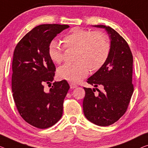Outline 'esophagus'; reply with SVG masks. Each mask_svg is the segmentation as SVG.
I'll return each instance as SVG.
<instances>
[{"label": "esophagus", "instance_id": "esophagus-1", "mask_svg": "<svg viewBox=\"0 0 148 148\" xmlns=\"http://www.w3.org/2000/svg\"><path fill=\"white\" fill-rule=\"evenodd\" d=\"M70 86L71 88H76L77 87V85L73 82H70Z\"/></svg>", "mask_w": 148, "mask_h": 148}]
</instances>
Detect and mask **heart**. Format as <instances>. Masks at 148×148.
I'll return each instance as SVG.
<instances>
[{
  "mask_svg": "<svg viewBox=\"0 0 148 148\" xmlns=\"http://www.w3.org/2000/svg\"><path fill=\"white\" fill-rule=\"evenodd\" d=\"M66 49H75L74 60L66 64L57 70L60 78L70 82H78L90 72H96L102 68L110 52V45L106 34L102 31H92L79 27L70 30L62 39ZM50 60L56 64L62 63L64 50L56 41L50 42L48 46Z\"/></svg>",
  "mask_w": 148,
  "mask_h": 148,
  "instance_id": "b5f03b06",
  "label": "heart"
}]
</instances>
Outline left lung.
<instances>
[{"mask_svg": "<svg viewBox=\"0 0 148 148\" xmlns=\"http://www.w3.org/2000/svg\"><path fill=\"white\" fill-rule=\"evenodd\" d=\"M104 28L110 34L111 46L108 58L103 66L88 79L96 90L84 88V114L88 120L100 126H108L117 122L125 113L134 92L132 84L133 56L128 44L110 26Z\"/></svg>", "mask_w": 148, "mask_h": 148, "instance_id": "8db88e82", "label": "left lung"}]
</instances>
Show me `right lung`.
Masks as SVG:
<instances>
[{
    "mask_svg": "<svg viewBox=\"0 0 148 148\" xmlns=\"http://www.w3.org/2000/svg\"><path fill=\"white\" fill-rule=\"evenodd\" d=\"M68 25L37 26L20 40L14 48L12 64V96L18 112L35 127L46 129L62 116L63 103L70 86L63 80L52 84L56 67L48 54V46Z\"/></svg>",
    "mask_w": 148,
    "mask_h": 148,
    "instance_id": "obj_1",
    "label": "right lung"
}]
</instances>
